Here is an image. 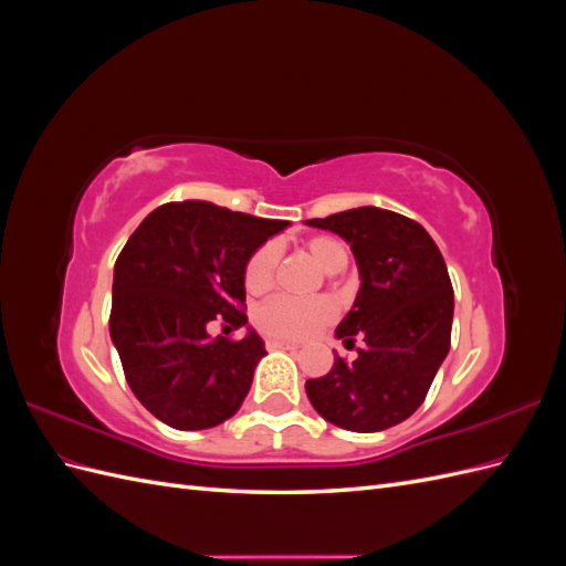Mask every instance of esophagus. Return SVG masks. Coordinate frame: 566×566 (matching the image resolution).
<instances>
[{
    "label": "esophagus",
    "mask_w": 566,
    "mask_h": 566,
    "mask_svg": "<svg viewBox=\"0 0 566 566\" xmlns=\"http://www.w3.org/2000/svg\"><path fill=\"white\" fill-rule=\"evenodd\" d=\"M297 342H287V339H266V349H297Z\"/></svg>",
    "instance_id": "1"
}]
</instances>
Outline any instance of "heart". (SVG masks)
Here are the masks:
<instances>
[{"mask_svg":"<svg viewBox=\"0 0 566 566\" xmlns=\"http://www.w3.org/2000/svg\"><path fill=\"white\" fill-rule=\"evenodd\" d=\"M304 252L325 273H337L347 266V248L333 235H314L304 243ZM279 269V248L264 243L256 248L243 269V285L250 295H264L271 290ZM335 316V306L328 300H290L273 297L256 306L254 325L273 339H302L316 333Z\"/></svg>","mask_w":566,"mask_h":566,"instance_id":"1","label":"heart"}]
</instances>
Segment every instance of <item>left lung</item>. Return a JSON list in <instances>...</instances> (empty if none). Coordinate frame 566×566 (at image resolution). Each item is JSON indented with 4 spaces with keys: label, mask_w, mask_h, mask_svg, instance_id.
Wrapping results in <instances>:
<instances>
[{
    "label": "left lung",
    "mask_w": 566,
    "mask_h": 566,
    "mask_svg": "<svg viewBox=\"0 0 566 566\" xmlns=\"http://www.w3.org/2000/svg\"><path fill=\"white\" fill-rule=\"evenodd\" d=\"M306 224L352 245L361 287L335 335L345 345L364 339L356 361L337 356L328 375L306 380V397L342 430H387L416 413L449 354L453 285L447 262L418 221L391 210L368 205Z\"/></svg>",
    "instance_id": "left-lung-1"
}]
</instances>
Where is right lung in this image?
<instances>
[{
    "label": "right lung",
    "mask_w": 566,
    "mask_h": 566,
    "mask_svg": "<svg viewBox=\"0 0 566 566\" xmlns=\"http://www.w3.org/2000/svg\"><path fill=\"white\" fill-rule=\"evenodd\" d=\"M285 227L202 200L165 202L117 254L111 337L134 397L165 424L208 430L241 408L266 354L254 331L229 337L248 323L243 269ZM210 322L226 335L212 338Z\"/></svg>",
    "instance_id": "add662e5"
}]
</instances>
